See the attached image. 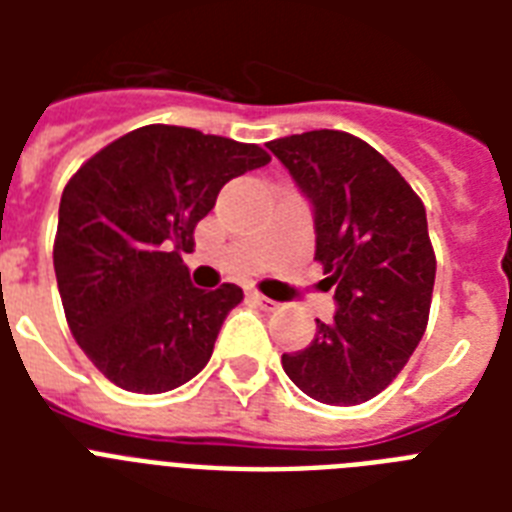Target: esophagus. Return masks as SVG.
I'll return each mask as SVG.
<instances>
[{
	"label": "esophagus",
	"mask_w": 512,
	"mask_h": 512,
	"mask_svg": "<svg viewBox=\"0 0 512 512\" xmlns=\"http://www.w3.org/2000/svg\"><path fill=\"white\" fill-rule=\"evenodd\" d=\"M247 297L257 305V308H263V311H276V308H279V303H276V300L260 295V292H255V289H252V292H247Z\"/></svg>",
	"instance_id": "34e87169"
}]
</instances>
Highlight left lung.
I'll return each mask as SVG.
<instances>
[{"label": "left lung", "instance_id": "left-lung-1", "mask_svg": "<svg viewBox=\"0 0 512 512\" xmlns=\"http://www.w3.org/2000/svg\"><path fill=\"white\" fill-rule=\"evenodd\" d=\"M316 212V260L335 289V321L281 366L305 396L356 406L388 388L428 327L436 252L425 204L356 135L313 130L268 143Z\"/></svg>", "mask_w": 512, "mask_h": 512}]
</instances>
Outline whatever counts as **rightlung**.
<instances>
[{"label": "right lung", "instance_id": "add662e5", "mask_svg": "<svg viewBox=\"0 0 512 512\" xmlns=\"http://www.w3.org/2000/svg\"><path fill=\"white\" fill-rule=\"evenodd\" d=\"M268 162L255 143L146 124L71 175L52 263L68 329L106 380L167 393L207 366L244 292L193 287L180 249L231 177Z\"/></svg>", "mask_w": 512, "mask_h": 512}]
</instances>
